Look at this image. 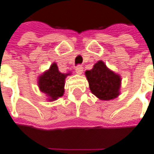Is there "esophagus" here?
I'll list each match as a JSON object with an SVG mask.
<instances>
[{
    "label": "esophagus",
    "mask_w": 154,
    "mask_h": 154,
    "mask_svg": "<svg viewBox=\"0 0 154 154\" xmlns=\"http://www.w3.org/2000/svg\"><path fill=\"white\" fill-rule=\"evenodd\" d=\"M75 70H76V72H77V74L81 75V74L82 73V72H83V67L82 66H77V67L75 68Z\"/></svg>",
    "instance_id": "esophagus-1"
}]
</instances>
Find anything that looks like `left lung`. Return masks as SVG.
<instances>
[{"label":"left lung","instance_id":"left-lung-1","mask_svg":"<svg viewBox=\"0 0 154 154\" xmlns=\"http://www.w3.org/2000/svg\"><path fill=\"white\" fill-rule=\"evenodd\" d=\"M85 75L92 94L103 101H109L120 94L122 78L110 70L103 61H98Z\"/></svg>","mask_w":154,"mask_h":154}]
</instances>
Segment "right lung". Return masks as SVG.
Instances as JSON below:
<instances>
[{"instance_id": "right-lung-1", "label": "right lung", "mask_w": 154, "mask_h": 154, "mask_svg": "<svg viewBox=\"0 0 154 154\" xmlns=\"http://www.w3.org/2000/svg\"><path fill=\"white\" fill-rule=\"evenodd\" d=\"M68 73H62L58 70V66L56 62H53L50 68L45 71L38 77V87L40 91L45 93L48 97L47 100L52 102L64 94L65 79Z\"/></svg>"}]
</instances>
